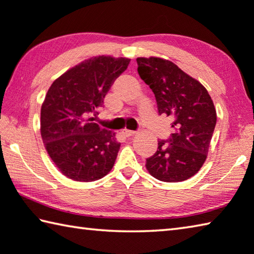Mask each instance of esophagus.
<instances>
[{
    "label": "esophagus",
    "mask_w": 254,
    "mask_h": 254,
    "mask_svg": "<svg viewBox=\"0 0 254 254\" xmlns=\"http://www.w3.org/2000/svg\"><path fill=\"white\" fill-rule=\"evenodd\" d=\"M122 133H123V134L126 135V136H132V135H134V134H135V131L127 130V128H126V130H123V131H122Z\"/></svg>",
    "instance_id": "34e87169"
}]
</instances>
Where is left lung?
Returning <instances> with one entry per match:
<instances>
[{
  "mask_svg": "<svg viewBox=\"0 0 254 254\" xmlns=\"http://www.w3.org/2000/svg\"><path fill=\"white\" fill-rule=\"evenodd\" d=\"M137 72L154 93L159 114L171 117L173 133L160 140L146 159L152 177L163 182L186 181L203 165L213 134L216 112L199 81L160 58H137Z\"/></svg>",
  "mask_w": 254,
  "mask_h": 254,
  "instance_id": "obj_1",
  "label": "left lung"
}]
</instances>
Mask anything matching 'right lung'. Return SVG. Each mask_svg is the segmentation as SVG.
I'll list each match as a JSON object with an SVG mask.
<instances>
[{
    "label": "right lung",
    "mask_w": 254,
    "mask_h": 254,
    "mask_svg": "<svg viewBox=\"0 0 254 254\" xmlns=\"http://www.w3.org/2000/svg\"><path fill=\"white\" fill-rule=\"evenodd\" d=\"M130 59L95 57L55 80L41 109V135L50 158L68 179L96 181L111 171L119 143L114 133L92 122Z\"/></svg>",
    "instance_id": "1"
}]
</instances>
